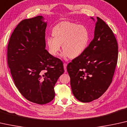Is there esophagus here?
<instances>
[{"label": "esophagus", "mask_w": 127, "mask_h": 127, "mask_svg": "<svg viewBox=\"0 0 127 127\" xmlns=\"http://www.w3.org/2000/svg\"><path fill=\"white\" fill-rule=\"evenodd\" d=\"M63 65H64V71H65V72H67V68H66V67H67V63H64Z\"/></svg>", "instance_id": "34e87169"}]
</instances>
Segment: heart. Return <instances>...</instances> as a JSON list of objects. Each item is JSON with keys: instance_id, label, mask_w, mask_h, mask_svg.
Segmentation results:
<instances>
[{"instance_id": "obj_1", "label": "heart", "mask_w": 127, "mask_h": 127, "mask_svg": "<svg viewBox=\"0 0 127 127\" xmlns=\"http://www.w3.org/2000/svg\"><path fill=\"white\" fill-rule=\"evenodd\" d=\"M53 37H48L46 45L49 53L56 56L61 49L64 51V58H75L81 55L88 45L90 34L88 29L82 25L64 21L52 28Z\"/></svg>"}]
</instances>
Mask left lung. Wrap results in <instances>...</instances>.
<instances>
[{
  "label": "left lung",
  "instance_id": "obj_1",
  "mask_svg": "<svg viewBox=\"0 0 127 127\" xmlns=\"http://www.w3.org/2000/svg\"><path fill=\"white\" fill-rule=\"evenodd\" d=\"M97 19L94 38L83 53L67 67L72 93L83 102L98 98L106 92L117 63L116 38L102 19Z\"/></svg>",
  "mask_w": 127,
  "mask_h": 127
}]
</instances>
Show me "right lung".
<instances>
[{
	"label": "right lung",
	"mask_w": 127,
	"mask_h": 127,
	"mask_svg": "<svg viewBox=\"0 0 127 127\" xmlns=\"http://www.w3.org/2000/svg\"><path fill=\"white\" fill-rule=\"evenodd\" d=\"M42 16L21 21L11 35L7 63L14 83L26 99L37 104L54 98L63 62L45 49L46 22Z\"/></svg>",
	"instance_id": "1"
}]
</instances>
